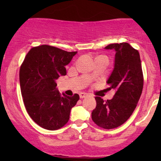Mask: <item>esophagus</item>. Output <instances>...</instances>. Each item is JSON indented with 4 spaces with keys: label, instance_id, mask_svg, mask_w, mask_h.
<instances>
[{
    "label": "esophagus",
    "instance_id": "1",
    "mask_svg": "<svg viewBox=\"0 0 161 161\" xmlns=\"http://www.w3.org/2000/svg\"><path fill=\"white\" fill-rule=\"evenodd\" d=\"M79 97H80V98H84V97H88V94L86 92H81V93H79Z\"/></svg>",
    "mask_w": 161,
    "mask_h": 161
}]
</instances>
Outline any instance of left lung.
<instances>
[{"mask_svg":"<svg viewBox=\"0 0 161 161\" xmlns=\"http://www.w3.org/2000/svg\"><path fill=\"white\" fill-rule=\"evenodd\" d=\"M105 49L116 53L114 69L107 82L116 93L107 101L95 97L92 119L101 128L110 129L120 126L132 114L142 95L144 77L139 53L129 43L110 44Z\"/></svg>","mask_w":161,"mask_h":161,"instance_id":"1","label":"left lung"}]
</instances>
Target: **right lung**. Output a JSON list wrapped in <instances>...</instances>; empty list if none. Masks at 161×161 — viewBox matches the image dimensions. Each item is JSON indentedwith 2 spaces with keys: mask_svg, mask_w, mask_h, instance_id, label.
Wrapping results in <instances>:
<instances>
[{
  "mask_svg": "<svg viewBox=\"0 0 161 161\" xmlns=\"http://www.w3.org/2000/svg\"><path fill=\"white\" fill-rule=\"evenodd\" d=\"M76 53L40 45L31 48L20 66L24 105L29 116L42 128H62L69 121L70 110L79 101L78 94L69 97L56 89V79L66 74L65 66Z\"/></svg>",
  "mask_w": 161,
  "mask_h": 161,
  "instance_id": "obj_1",
  "label": "right lung"
}]
</instances>
